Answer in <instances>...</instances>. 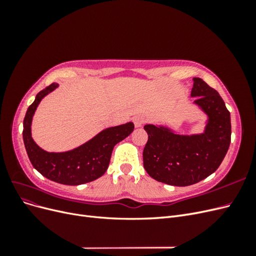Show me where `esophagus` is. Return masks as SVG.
Wrapping results in <instances>:
<instances>
[{
    "mask_svg": "<svg viewBox=\"0 0 256 256\" xmlns=\"http://www.w3.org/2000/svg\"><path fill=\"white\" fill-rule=\"evenodd\" d=\"M134 126L136 128H140L146 122V118H144V116H142V115H138V116H136V118H134Z\"/></svg>",
    "mask_w": 256,
    "mask_h": 256,
    "instance_id": "obj_1",
    "label": "esophagus"
}]
</instances>
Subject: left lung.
<instances>
[{
  "label": "left lung",
  "instance_id": "1",
  "mask_svg": "<svg viewBox=\"0 0 256 256\" xmlns=\"http://www.w3.org/2000/svg\"><path fill=\"white\" fill-rule=\"evenodd\" d=\"M192 97L208 115L205 132L180 136L164 127L145 125L148 140L143 150V164L150 177L172 186H190L219 168L230 143V114L214 88L193 78Z\"/></svg>",
  "mask_w": 256,
  "mask_h": 256
}]
</instances>
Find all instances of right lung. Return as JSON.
<instances>
[{
	"mask_svg": "<svg viewBox=\"0 0 256 256\" xmlns=\"http://www.w3.org/2000/svg\"><path fill=\"white\" fill-rule=\"evenodd\" d=\"M58 88L52 83L36 95L23 120V142L28 159L42 176L58 184L76 186L90 182L102 176L110 164L112 150L134 129V122L108 128L76 148L65 152H48L42 150L30 136V124L42 99Z\"/></svg>",
	"mask_w": 256,
	"mask_h": 256,
	"instance_id": "add662e5",
	"label": "right lung"
}]
</instances>
